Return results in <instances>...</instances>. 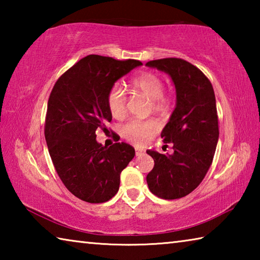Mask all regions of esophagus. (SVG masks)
Masks as SVG:
<instances>
[{
	"label": "esophagus",
	"instance_id": "34e87169",
	"mask_svg": "<svg viewBox=\"0 0 260 260\" xmlns=\"http://www.w3.org/2000/svg\"><path fill=\"white\" fill-rule=\"evenodd\" d=\"M143 153H144V150H143V149L135 148V155H136V156H141V155H143Z\"/></svg>",
	"mask_w": 260,
	"mask_h": 260
}]
</instances>
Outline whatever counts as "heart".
Wrapping results in <instances>:
<instances>
[{"mask_svg":"<svg viewBox=\"0 0 260 260\" xmlns=\"http://www.w3.org/2000/svg\"><path fill=\"white\" fill-rule=\"evenodd\" d=\"M133 89L141 91L151 100L153 111L167 113L172 109L175 96L172 90L164 89V81L153 72H142L134 77L131 81ZM126 94L119 85H114L109 90L107 104L110 113L114 118H121L126 113ZM159 131V125L153 119H132L121 126L120 133L128 142L141 146L146 143L149 138Z\"/></svg>","mask_w":260,"mask_h":260,"instance_id":"b5f03b06","label":"heart"}]
</instances>
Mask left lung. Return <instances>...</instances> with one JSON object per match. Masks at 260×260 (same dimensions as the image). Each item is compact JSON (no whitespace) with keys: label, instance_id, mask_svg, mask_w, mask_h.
Masks as SVG:
<instances>
[{"label":"left lung","instance_id":"left-lung-1","mask_svg":"<svg viewBox=\"0 0 260 260\" xmlns=\"http://www.w3.org/2000/svg\"><path fill=\"white\" fill-rule=\"evenodd\" d=\"M147 65L170 74L177 90V107L160 134L164 143H172L173 153L147 150L155 161L147 183L159 199H181L200 186L212 164L219 139L214 90L208 77L184 59L170 57Z\"/></svg>","mask_w":260,"mask_h":260}]
</instances>
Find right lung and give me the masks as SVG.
<instances>
[{
    "instance_id": "add662e5",
    "label": "right lung",
    "mask_w": 260,
    "mask_h": 260,
    "mask_svg": "<svg viewBox=\"0 0 260 260\" xmlns=\"http://www.w3.org/2000/svg\"><path fill=\"white\" fill-rule=\"evenodd\" d=\"M140 60L86 56L56 81L48 100L45 136L61 182L88 203H104L118 192L120 173L135 156L128 143L103 147L96 131L112 120L107 104L114 82Z\"/></svg>"
}]
</instances>
